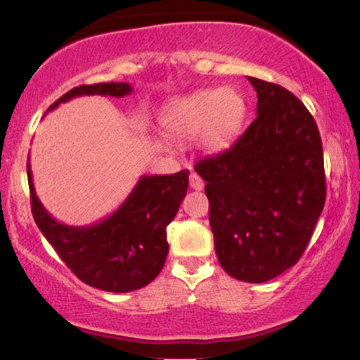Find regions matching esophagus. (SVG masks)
<instances>
[{"label":"esophagus","instance_id":"obj_1","mask_svg":"<svg viewBox=\"0 0 360 360\" xmlns=\"http://www.w3.org/2000/svg\"><path fill=\"white\" fill-rule=\"evenodd\" d=\"M189 186H191L194 191H201L205 188V181L196 172H191V176H189Z\"/></svg>","mask_w":360,"mask_h":360}]
</instances>
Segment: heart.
<instances>
[{"label": "heart", "mask_w": 360, "mask_h": 360, "mask_svg": "<svg viewBox=\"0 0 360 360\" xmlns=\"http://www.w3.org/2000/svg\"><path fill=\"white\" fill-rule=\"evenodd\" d=\"M247 118V101L235 89H203L177 98L160 115L162 128L171 137L191 139L200 134L208 152H223L233 146Z\"/></svg>", "instance_id": "heart-1"}]
</instances>
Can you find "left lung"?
<instances>
[{
  "instance_id": "obj_1",
  "label": "left lung",
  "mask_w": 360,
  "mask_h": 360,
  "mask_svg": "<svg viewBox=\"0 0 360 360\" xmlns=\"http://www.w3.org/2000/svg\"><path fill=\"white\" fill-rule=\"evenodd\" d=\"M257 117L229 150L194 166L206 181L225 272L266 283L298 262L323 212V147L311 113L283 86L247 77Z\"/></svg>"
}]
</instances>
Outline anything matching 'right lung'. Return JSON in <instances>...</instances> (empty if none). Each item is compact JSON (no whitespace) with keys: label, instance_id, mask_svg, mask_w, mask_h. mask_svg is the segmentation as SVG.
Masks as SVG:
<instances>
[{"label":"right lung","instance_id":"right-lung-1","mask_svg":"<svg viewBox=\"0 0 360 360\" xmlns=\"http://www.w3.org/2000/svg\"><path fill=\"white\" fill-rule=\"evenodd\" d=\"M130 93L128 82L82 84L68 91L49 111L76 96L122 98ZM27 172L37 226L82 283L103 291L128 292L159 276L169 252L166 226L174 220L188 191V169L171 176H142L117 212L88 226L57 221L37 198L30 162Z\"/></svg>","mask_w":360,"mask_h":360}]
</instances>
